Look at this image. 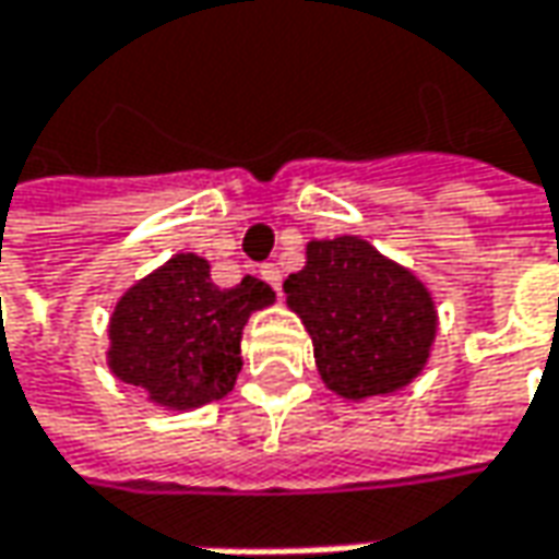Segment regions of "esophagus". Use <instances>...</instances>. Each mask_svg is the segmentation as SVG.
<instances>
[{"label":"esophagus","mask_w":559,"mask_h":559,"mask_svg":"<svg viewBox=\"0 0 559 559\" xmlns=\"http://www.w3.org/2000/svg\"><path fill=\"white\" fill-rule=\"evenodd\" d=\"M261 276H264L266 283H270V286H273V289L280 293V286H283V270H280V266L264 264V266H261Z\"/></svg>","instance_id":"obj_1"}]
</instances>
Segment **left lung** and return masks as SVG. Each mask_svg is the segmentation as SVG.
<instances>
[{
	"label": "left lung",
	"instance_id": "8db88e82",
	"mask_svg": "<svg viewBox=\"0 0 559 559\" xmlns=\"http://www.w3.org/2000/svg\"><path fill=\"white\" fill-rule=\"evenodd\" d=\"M318 374L336 396H390L425 371L437 340L431 289L368 238H311L305 266L283 283Z\"/></svg>",
	"mask_w": 559,
	"mask_h": 559
}]
</instances>
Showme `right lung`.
<instances>
[{
  "label": "right lung",
  "mask_w": 559,
  "mask_h": 559,
  "mask_svg": "<svg viewBox=\"0 0 559 559\" xmlns=\"http://www.w3.org/2000/svg\"><path fill=\"white\" fill-rule=\"evenodd\" d=\"M273 301L276 293L254 276L219 289L204 258L173 254L116 301L106 365L163 408L216 403L241 371L245 323Z\"/></svg>",
  "instance_id": "add662e5"
}]
</instances>
